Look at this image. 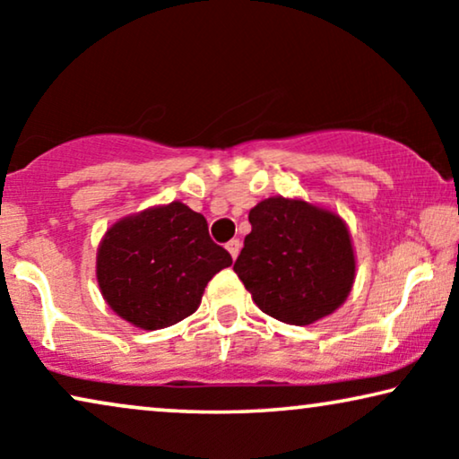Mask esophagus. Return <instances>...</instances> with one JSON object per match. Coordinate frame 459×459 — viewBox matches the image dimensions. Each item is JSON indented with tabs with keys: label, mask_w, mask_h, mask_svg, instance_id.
Wrapping results in <instances>:
<instances>
[{
	"label": "esophagus",
	"mask_w": 459,
	"mask_h": 459,
	"mask_svg": "<svg viewBox=\"0 0 459 459\" xmlns=\"http://www.w3.org/2000/svg\"><path fill=\"white\" fill-rule=\"evenodd\" d=\"M225 248H228V253L231 255V259H236L238 253H240V240H238V238H234V240H230L228 244H225Z\"/></svg>",
	"instance_id": "obj_1"
}]
</instances>
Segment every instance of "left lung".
Returning <instances> with one entry per match:
<instances>
[{"label":"left lung","instance_id":"left-lung-1","mask_svg":"<svg viewBox=\"0 0 459 459\" xmlns=\"http://www.w3.org/2000/svg\"><path fill=\"white\" fill-rule=\"evenodd\" d=\"M253 225L234 272L256 307L284 324L307 325L334 313L355 281L347 225L305 200L273 196L248 212Z\"/></svg>","mask_w":459,"mask_h":459}]
</instances>
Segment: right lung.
Segmentation results:
<instances>
[{
    "label": "right lung",
    "mask_w": 459,
    "mask_h": 459,
    "mask_svg": "<svg viewBox=\"0 0 459 459\" xmlns=\"http://www.w3.org/2000/svg\"><path fill=\"white\" fill-rule=\"evenodd\" d=\"M230 265L206 219L175 200L112 225L98 247L96 275L118 317L160 330L192 316L212 275Z\"/></svg>",
    "instance_id": "right-lung-1"
}]
</instances>
